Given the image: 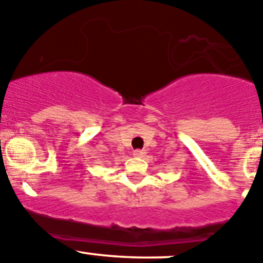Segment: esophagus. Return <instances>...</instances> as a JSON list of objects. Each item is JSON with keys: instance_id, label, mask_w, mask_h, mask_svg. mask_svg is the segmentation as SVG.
<instances>
[{"instance_id": "1", "label": "esophagus", "mask_w": 263, "mask_h": 263, "mask_svg": "<svg viewBox=\"0 0 263 263\" xmlns=\"http://www.w3.org/2000/svg\"><path fill=\"white\" fill-rule=\"evenodd\" d=\"M145 151L144 150H135L134 153H132V155L135 156V158H144L145 156Z\"/></svg>"}]
</instances>
